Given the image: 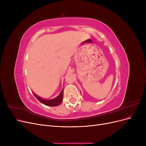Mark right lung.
I'll return each mask as SVG.
<instances>
[{
  "mask_svg": "<svg viewBox=\"0 0 146 146\" xmlns=\"http://www.w3.org/2000/svg\"><path fill=\"white\" fill-rule=\"evenodd\" d=\"M33 95L39 102H41V103L44 104L47 106H50V107H56V106H58L60 104H61L63 102V90H62L60 92V94L56 97V98L52 99H44L39 98V96H36L35 94H33Z\"/></svg>",
  "mask_w": 146,
  "mask_h": 146,
  "instance_id": "obj_1",
  "label": "right lung"
}]
</instances>
